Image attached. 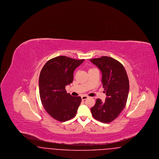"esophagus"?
Listing matches in <instances>:
<instances>
[{"label": "esophagus", "instance_id": "esophagus-1", "mask_svg": "<svg viewBox=\"0 0 159 159\" xmlns=\"http://www.w3.org/2000/svg\"><path fill=\"white\" fill-rule=\"evenodd\" d=\"M88 97H88V96H86V95H83V96H82V101H84V100L88 98Z\"/></svg>", "mask_w": 159, "mask_h": 159}]
</instances>
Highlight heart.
Segmentation results:
<instances>
[{
    "instance_id": "1",
    "label": "heart",
    "mask_w": 159,
    "mask_h": 159,
    "mask_svg": "<svg viewBox=\"0 0 159 159\" xmlns=\"http://www.w3.org/2000/svg\"><path fill=\"white\" fill-rule=\"evenodd\" d=\"M90 70H91V69H90Z\"/></svg>"
}]
</instances>
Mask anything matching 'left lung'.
<instances>
[{"instance_id":"obj_1","label":"left lung","mask_w":159,"mask_h":159,"mask_svg":"<svg viewBox=\"0 0 159 159\" xmlns=\"http://www.w3.org/2000/svg\"><path fill=\"white\" fill-rule=\"evenodd\" d=\"M102 73V84L107 98L105 102L97 99L91 108L93 117L107 123L113 121L125 107L128 97V77L120 62L109 57H101L90 60Z\"/></svg>"}]
</instances>
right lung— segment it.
I'll return each instance as SVG.
<instances>
[{"label": "right lung", "mask_w": 159, "mask_h": 159, "mask_svg": "<svg viewBox=\"0 0 159 159\" xmlns=\"http://www.w3.org/2000/svg\"><path fill=\"white\" fill-rule=\"evenodd\" d=\"M84 60H75L59 56L48 61L42 69L39 88L40 98L45 110L59 121L75 117L82 99L67 93L66 86L73 82L75 70Z\"/></svg>", "instance_id": "add662e5"}]
</instances>
